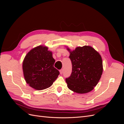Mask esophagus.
<instances>
[{"label":"esophagus","mask_w":124,"mask_h":124,"mask_svg":"<svg viewBox=\"0 0 124 124\" xmlns=\"http://www.w3.org/2000/svg\"><path fill=\"white\" fill-rule=\"evenodd\" d=\"M60 73H61V74H62L63 73V69H62L61 70H60Z\"/></svg>","instance_id":"1"}]
</instances>
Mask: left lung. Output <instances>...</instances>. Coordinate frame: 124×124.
Listing matches in <instances>:
<instances>
[{
  "label": "left lung",
  "instance_id": "8db88e82",
  "mask_svg": "<svg viewBox=\"0 0 124 124\" xmlns=\"http://www.w3.org/2000/svg\"><path fill=\"white\" fill-rule=\"evenodd\" d=\"M70 52L72 72L66 78L67 86L78 93H87L98 84L103 71L102 58L98 52L89 46L78 47Z\"/></svg>",
  "mask_w": 124,
  "mask_h": 124
}]
</instances>
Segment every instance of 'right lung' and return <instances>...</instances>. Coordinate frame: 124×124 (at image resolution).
Returning a JSON list of instances; mask_svg holds the SVG:
<instances>
[{"label":"right lung","instance_id":"obj_1","mask_svg":"<svg viewBox=\"0 0 124 124\" xmlns=\"http://www.w3.org/2000/svg\"><path fill=\"white\" fill-rule=\"evenodd\" d=\"M55 62L47 47L40 46L30 51L23 62L26 83L36 90L50 87L59 74V71L54 67Z\"/></svg>","mask_w":124,"mask_h":124}]
</instances>
